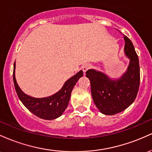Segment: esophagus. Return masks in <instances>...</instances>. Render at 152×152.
<instances>
[{"label": "esophagus", "instance_id": "1", "mask_svg": "<svg viewBox=\"0 0 152 152\" xmlns=\"http://www.w3.org/2000/svg\"><path fill=\"white\" fill-rule=\"evenodd\" d=\"M91 64H84V65L82 66L81 69H82V70H83V72L85 73L86 71H88V69H91Z\"/></svg>", "mask_w": 152, "mask_h": 152}]
</instances>
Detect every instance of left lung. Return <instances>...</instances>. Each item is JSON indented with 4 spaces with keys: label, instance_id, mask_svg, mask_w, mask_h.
<instances>
[{
    "label": "left lung",
    "instance_id": "obj_1",
    "mask_svg": "<svg viewBox=\"0 0 152 152\" xmlns=\"http://www.w3.org/2000/svg\"><path fill=\"white\" fill-rule=\"evenodd\" d=\"M124 52L130 59L125 74L119 79L113 80L104 73L89 69L86 72L91 83L94 102L98 109L105 115H114L128 108L137 97L140 83L139 58L133 43L127 36Z\"/></svg>",
    "mask_w": 152,
    "mask_h": 152
}]
</instances>
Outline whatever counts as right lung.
<instances>
[{"instance_id":"1","label":"right lung","mask_w":152,"mask_h":152,"mask_svg":"<svg viewBox=\"0 0 152 152\" xmlns=\"http://www.w3.org/2000/svg\"><path fill=\"white\" fill-rule=\"evenodd\" d=\"M15 63L13 65V83L19 99L31 113L38 117L46 120H52L61 116L67 108L70 100L71 94L78 80L83 76L80 71L76 75L65 82L62 88L56 94L46 98H34L26 95L19 88L15 77Z\"/></svg>"}]
</instances>
